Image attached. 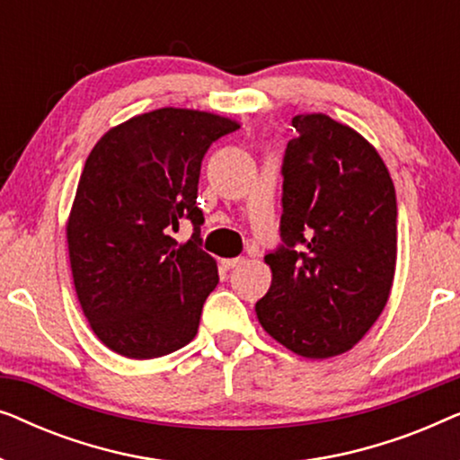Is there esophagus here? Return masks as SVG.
Wrapping results in <instances>:
<instances>
[{
    "label": "esophagus",
    "mask_w": 460,
    "mask_h": 460,
    "mask_svg": "<svg viewBox=\"0 0 460 460\" xmlns=\"http://www.w3.org/2000/svg\"><path fill=\"white\" fill-rule=\"evenodd\" d=\"M241 263H244V257H232V260H222V266L226 270H232V268H238Z\"/></svg>",
    "instance_id": "34e87169"
}]
</instances>
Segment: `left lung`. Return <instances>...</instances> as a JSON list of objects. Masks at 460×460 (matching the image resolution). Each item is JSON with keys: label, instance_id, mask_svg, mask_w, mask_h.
<instances>
[{"label": "left lung", "instance_id": "obj_1", "mask_svg": "<svg viewBox=\"0 0 460 460\" xmlns=\"http://www.w3.org/2000/svg\"><path fill=\"white\" fill-rule=\"evenodd\" d=\"M282 163V247L255 304L270 337L324 360L370 331L392 293L398 257L394 181L368 140L323 112L295 115Z\"/></svg>", "mask_w": 460, "mask_h": 460}]
</instances>
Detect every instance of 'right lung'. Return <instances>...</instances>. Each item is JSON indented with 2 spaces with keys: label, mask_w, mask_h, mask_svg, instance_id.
Here are the masks:
<instances>
[{
  "label": "right lung",
  "mask_w": 460,
  "mask_h": 460,
  "mask_svg": "<svg viewBox=\"0 0 460 460\" xmlns=\"http://www.w3.org/2000/svg\"><path fill=\"white\" fill-rule=\"evenodd\" d=\"M241 128L192 109H156L111 128L81 172L66 243L77 299L106 348L150 360L190 343L217 263L200 249L197 207L207 148ZM190 218L193 236H171Z\"/></svg>",
  "instance_id": "add662e5"
}]
</instances>
